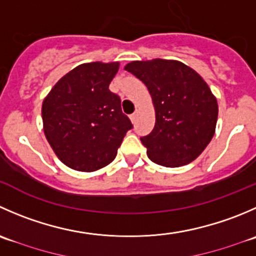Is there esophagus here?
I'll return each instance as SVG.
<instances>
[{
    "mask_svg": "<svg viewBox=\"0 0 256 256\" xmlns=\"http://www.w3.org/2000/svg\"><path fill=\"white\" fill-rule=\"evenodd\" d=\"M136 118H138V112H134L132 115L130 116V120H131V122H132V124H135V122H136Z\"/></svg>",
    "mask_w": 256,
    "mask_h": 256,
    "instance_id": "obj_1",
    "label": "esophagus"
}]
</instances>
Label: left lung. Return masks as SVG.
<instances>
[{
	"instance_id": "1",
	"label": "left lung",
	"mask_w": 256,
	"mask_h": 256,
	"mask_svg": "<svg viewBox=\"0 0 256 256\" xmlns=\"http://www.w3.org/2000/svg\"><path fill=\"white\" fill-rule=\"evenodd\" d=\"M125 70L145 84L155 108V126L140 138L148 158L166 168L194 161L212 141L219 112L204 78L176 60L132 61Z\"/></svg>"
}]
</instances>
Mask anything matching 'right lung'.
I'll use <instances>...</instances> for the list:
<instances>
[{
    "label": "right lung",
    "mask_w": 256,
    "mask_h": 256,
    "mask_svg": "<svg viewBox=\"0 0 256 256\" xmlns=\"http://www.w3.org/2000/svg\"><path fill=\"white\" fill-rule=\"evenodd\" d=\"M120 64L88 62L60 78L42 102L44 132L57 158L68 168L91 172L116 158L130 118L108 90Z\"/></svg>",
    "instance_id": "right-lung-1"
}]
</instances>
